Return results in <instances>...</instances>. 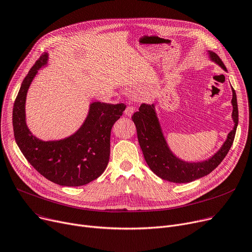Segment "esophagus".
<instances>
[{
    "mask_svg": "<svg viewBox=\"0 0 252 252\" xmlns=\"http://www.w3.org/2000/svg\"><path fill=\"white\" fill-rule=\"evenodd\" d=\"M134 111H135V108L134 107H127L126 109H125V111H124V113H125V115L126 116H128V117H131V116L133 115V113H134Z\"/></svg>",
    "mask_w": 252,
    "mask_h": 252,
    "instance_id": "esophagus-1",
    "label": "esophagus"
}]
</instances>
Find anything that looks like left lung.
<instances>
[{
	"mask_svg": "<svg viewBox=\"0 0 252 252\" xmlns=\"http://www.w3.org/2000/svg\"><path fill=\"white\" fill-rule=\"evenodd\" d=\"M208 59L227 71L220 57L211 50L207 51ZM232 90V120L234 126L227 134L222 146L211 158L201 161H187L180 158L169 147L163 134L156 104H142L135 112L132 120L136 126L138 142L149 168L160 179L177 184L189 183L201 179L214 170L224 159L233 143L238 125V106L234 89Z\"/></svg>",
	"mask_w": 252,
	"mask_h": 252,
	"instance_id": "left-lung-1",
	"label": "left lung"
}]
</instances>
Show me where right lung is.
Masks as SVG:
<instances>
[{
  "instance_id": "1",
  "label": "right lung",
  "mask_w": 252,
  "mask_h": 252,
  "mask_svg": "<svg viewBox=\"0 0 252 252\" xmlns=\"http://www.w3.org/2000/svg\"><path fill=\"white\" fill-rule=\"evenodd\" d=\"M49 54L36 62L22 82L13 108L14 136L30 164L47 180L64 187H80L98 179L110 158V136L125 104L92 102L86 119L74 133L62 139L42 140L26 122V99L38 70L48 64Z\"/></svg>"
}]
</instances>
